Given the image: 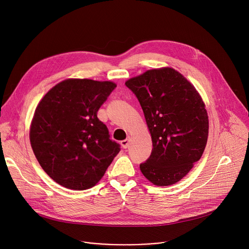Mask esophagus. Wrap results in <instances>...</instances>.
Returning a JSON list of instances; mask_svg holds the SVG:
<instances>
[{
  "label": "esophagus",
  "instance_id": "obj_1",
  "mask_svg": "<svg viewBox=\"0 0 249 249\" xmlns=\"http://www.w3.org/2000/svg\"><path fill=\"white\" fill-rule=\"evenodd\" d=\"M129 143H130V140L129 139H125L123 141H121V146L124 148V149H127L128 146H129Z\"/></svg>",
  "mask_w": 249,
  "mask_h": 249
}]
</instances>
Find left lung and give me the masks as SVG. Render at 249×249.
Instances as JSON below:
<instances>
[{
	"mask_svg": "<svg viewBox=\"0 0 249 249\" xmlns=\"http://www.w3.org/2000/svg\"><path fill=\"white\" fill-rule=\"evenodd\" d=\"M149 128L153 150L140 169L157 186L181 180L205 150L209 119L195 87L170 67L148 70L126 81Z\"/></svg>",
	"mask_w": 249,
	"mask_h": 249,
	"instance_id": "8db88e82",
	"label": "left lung"
}]
</instances>
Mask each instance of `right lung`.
<instances>
[{
    "label": "right lung",
    "instance_id": "right-lung-1",
    "mask_svg": "<svg viewBox=\"0 0 249 249\" xmlns=\"http://www.w3.org/2000/svg\"><path fill=\"white\" fill-rule=\"evenodd\" d=\"M116 84L67 79L35 108L29 128L32 151L43 170L63 187H93L120 152L97 111Z\"/></svg>",
    "mask_w": 249,
    "mask_h": 249
}]
</instances>
